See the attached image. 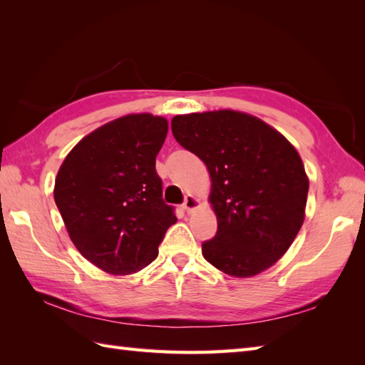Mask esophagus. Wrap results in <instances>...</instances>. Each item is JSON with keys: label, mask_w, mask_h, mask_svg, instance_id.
Returning a JSON list of instances; mask_svg holds the SVG:
<instances>
[{"label": "esophagus", "mask_w": 365, "mask_h": 365, "mask_svg": "<svg viewBox=\"0 0 365 365\" xmlns=\"http://www.w3.org/2000/svg\"><path fill=\"white\" fill-rule=\"evenodd\" d=\"M197 199L195 197V196H192V195H188L187 197H185V202H183V208H185V210H187L188 213L190 212H192V210H195V208L197 207Z\"/></svg>", "instance_id": "1"}]
</instances>
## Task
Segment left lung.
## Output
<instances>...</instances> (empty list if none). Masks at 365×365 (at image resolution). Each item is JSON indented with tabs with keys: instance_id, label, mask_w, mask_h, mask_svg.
I'll use <instances>...</instances> for the list:
<instances>
[{
	"instance_id": "obj_1",
	"label": "left lung",
	"mask_w": 365,
	"mask_h": 365,
	"mask_svg": "<svg viewBox=\"0 0 365 365\" xmlns=\"http://www.w3.org/2000/svg\"><path fill=\"white\" fill-rule=\"evenodd\" d=\"M170 128L212 177L218 230L202 243L205 260L237 277L269 268L304 221L309 180L298 152L265 122L230 110L175 115Z\"/></svg>"
}]
</instances>
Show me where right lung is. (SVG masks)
Segmentation results:
<instances>
[{
  "label": "right lung",
  "mask_w": 365,
  "mask_h": 365,
  "mask_svg": "<svg viewBox=\"0 0 365 365\" xmlns=\"http://www.w3.org/2000/svg\"><path fill=\"white\" fill-rule=\"evenodd\" d=\"M168 120L130 114L83 138L54 183V202L83 257L111 274H131L158 255L174 207L163 200L155 158Z\"/></svg>",
  "instance_id": "add662e5"
}]
</instances>
